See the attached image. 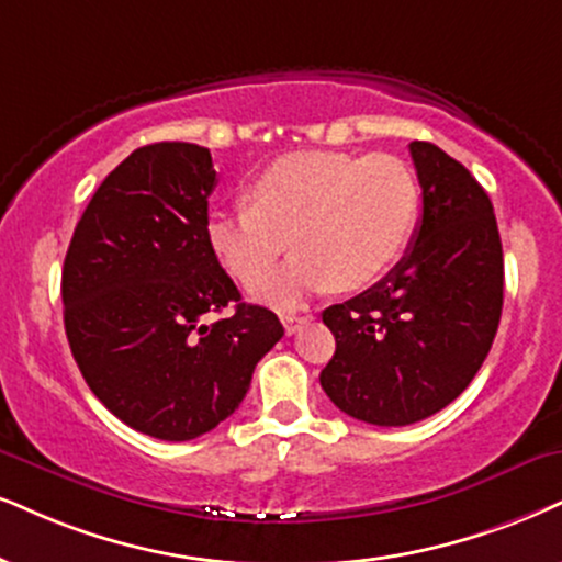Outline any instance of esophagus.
<instances>
[{"label":"esophagus","mask_w":562,"mask_h":562,"mask_svg":"<svg viewBox=\"0 0 562 562\" xmlns=\"http://www.w3.org/2000/svg\"><path fill=\"white\" fill-rule=\"evenodd\" d=\"M281 323H283V330H286L289 336L292 334H296V330L302 328V323H304V317H296V315H281Z\"/></svg>","instance_id":"esophagus-1"}]
</instances>
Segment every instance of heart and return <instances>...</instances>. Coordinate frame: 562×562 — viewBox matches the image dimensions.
I'll return each mask as SVG.
<instances>
[{"label": "heart", "mask_w": 562, "mask_h": 562, "mask_svg": "<svg viewBox=\"0 0 562 562\" xmlns=\"http://www.w3.org/2000/svg\"><path fill=\"white\" fill-rule=\"evenodd\" d=\"M247 198L249 205L211 211L205 237L234 279L256 281L255 300L279 310L383 279L412 241L422 203L417 175L401 158L330 150L279 158L249 182ZM286 238L297 255L263 277Z\"/></svg>", "instance_id": "obj_1"}]
</instances>
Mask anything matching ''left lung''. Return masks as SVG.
Returning a JSON list of instances; mask_svg holds the SVG:
<instances>
[{"label":"left lung","mask_w":562,"mask_h":562,"mask_svg":"<svg viewBox=\"0 0 562 562\" xmlns=\"http://www.w3.org/2000/svg\"><path fill=\"white\" fill-rule=\"evenodd\" d=\"M422 187L412 247L385 279L323 323L336 355L321 372L328 398L367 425L432 417L472 383L503 310V245L487 192L438 145H408Z\"/></svg>","instance_id":"1"}]
</instances>
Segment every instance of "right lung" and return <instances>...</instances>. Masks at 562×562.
<instances>
[{
	"label": "right lung",
	"mask_w": 562,
	"mask_h": 562,
	"mask_svg": "<svg viewBox=\"0 0 562 562\" xmlns=\"http://www.w3.org/2000/svg\"><path fill=\"white\" fill-rule=\"evenodd\" d=\"M211 150L154 143L103 179L75 226L61 302L69 349L95 398L137 432L182 442L232 417L283 336L241 302L205 237ZM235 313L205 326L207 312Z\"/></svg>",
	"instance_id": "add662e5"
}]
</instances>
